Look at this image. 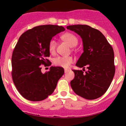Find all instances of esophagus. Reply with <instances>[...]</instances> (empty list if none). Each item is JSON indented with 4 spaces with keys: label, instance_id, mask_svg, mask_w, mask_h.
Masks as SVG:
<instances>
[{
    "label": "esophagus",
    "instance_id": "esophagus-1",
    "mask_svg": "<svg viewBox=\"0 0 126 126\" xmlns=\"http://www.w3.org/2000/svg\"><path fill=\"white\" fill-rule=\"evenodd\" d=\"M69 71V69H64V72H65V73L68 72Z\"/></svg>",
    "mask_w": 126,
    "mask_h": 126
}]
</instances>
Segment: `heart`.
<instances>
[{
	"mask_svg": "<svg viewBox=\"0 0 126 126\" xmlns=\"http://www.w3.org/2000/svg\"><path fill=\"white\" fill-rule=\"evenodd\" d=\"M62 39L66 42L69 46L74 47L78 43V39L74 34L71 33H66L62 36ZM57 42L54 39H50L48 44V49L50 54L55 53ZM74 62V59L71 56H63L57 57L54 59V64L58 66L67 68Z\"/></svg>",
	"mask_w": 126,
	"mask_h": 126,
	"instance_id": "heart-1",
	"label": "heart"
}]
</instances>
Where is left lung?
I'll use <instances>...</instances> for the list:
<instances>
[{
    "label": "left lung",
    "mask_w": 126,
    "mask_h": 126,
    "mask_svg": "<svg viewBox=\"0 0 126 126\" xmlns=\"http://www.w3.org/2000/svg\"><path fill=\"white\" fill-rule=\"evenodd\" d=\"M67 29L82 39L83 52L76 65L83 70H73L71 86L76 94L88 100L102 96L107 91L115 72L114 52L99 30L87 25H74ZM87 67L88 70L83 72Z\"/></svg>",
    "instance_id": "8db88e82"
}]
</instances>
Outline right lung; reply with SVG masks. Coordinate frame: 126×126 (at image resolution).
<instances>
[{"label": "right lung", "instance_id": "obj_1", "mask_svg": "<svg viewBox=\"0 0 126 126\" xmlns=\"http://www.w3.org/2000/svg\"><path fill=\"white\" fill-rule=\"evenodd\" d=\"M65 30L62 26L43 25L28 30L21 35L11 58L13 80L22 97L31 101H41L52 94L64 71L51 66L42 73L41 64L50 65L48 44L57 33Z\"/></svg>", "mask_w": 126, "mask_h": 126}]
</instances>
